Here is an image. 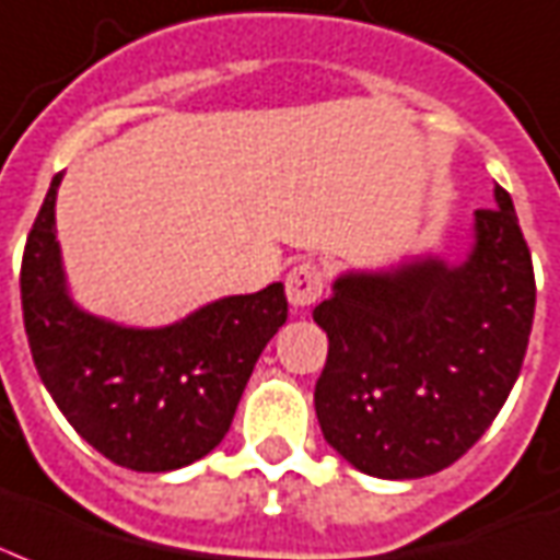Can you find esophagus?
I'll return each instance as SVG.
<instances>
[{
	"mask_svg": "<svg viewBox=\"0 0 560 560\" xmlns=\"http://www.w3.org/2000/svg\"><path fill=\"white\" fill-rule=\"evenodd\" d=\"M323 288H326L323 270L317 264L302 261L288 276V302L293 308H308L311 302H317Z\"/></svg>",
	"mask_w": 560,
	"mask_h": 560,
	"instance_id": "obj_1",
	"label": "esophagus"
}]
</instances>
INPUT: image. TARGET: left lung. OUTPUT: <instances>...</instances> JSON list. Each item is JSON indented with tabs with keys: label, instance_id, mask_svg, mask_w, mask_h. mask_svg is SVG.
I'll return each instance as SVG.
<instances>
[{
	"label": "left lung",
	"instance_id": "8db88e82",
	"mask_svg": "<svg viewBox=\"0 0 560 560\" xmlns=\"http://www.w3.org/2000/svg\"><path fill=\"white\" fill-rule=\"evenodd\" d=\"M476 211L460 261L420 255L343 272L314 308L328 358L314 390L323 438L375 479L441 472L488 432L517 382L535 270L508 190Z\"/></svg>",
	"mask_w": 560,
	"mask_h": 560
}]
</instances>
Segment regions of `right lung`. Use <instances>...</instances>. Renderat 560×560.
I'll list each match as a JSON object with an SVG mask.
<instances>
[{
	"label": "right lung",
	"instance_id": "obj_1",
	"mask_svg": "<svg viewBox=\"0 0 560 560\" xmlns=\"http://www.w3.org/2000/svg\"><path fill=\"white\" fill-rule=\"evenodd\" d=\"M52 178L23 252L20 293L40 382L75 432L126 469L170 472L229 432L243 387L288 319L284 284L208 302L161 328L119 326L79 308L55 241Z\"/></svg>",
	"mask_w": 560,
	"mask_h": 560
}]
</instances>
